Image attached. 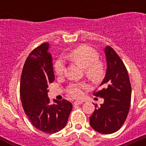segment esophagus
<instances>
[{
	"label": "esophagus",
	"mask_w": 146,
	"mask_h": 146,
	"mask_svg": "<svg viewBox=\"0 0 146 146\" xmlns=\"http://www.w3.org/2000/svg\"><path fill=\"white\" fill-rule=\"evenodd\" d=\"M82 101H75L74 102V104H75V105H78V104H82Z\"/></svg>",
	"instance_id": "obj_1"
}]
</instances>
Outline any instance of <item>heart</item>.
Segmentation results:
<instances>
[{
  "mask_svg": "<svg viewBox=\"0 0 146 146\" xmlns=\"http://www.w3.org/2000/svg\"><path fill=\"white\" fill-rule=\"evenodd\" d=\"M66 57L86 68L87 75L93 79H99L104 73L102 64L99 61V53L89 46L83 45L77 47L67 54ZM54 70L55 74L58 76L64 74L65 70L64 58H59L55 61ZM88 88V86L84 82H73L68 87V92L74 97H80L82 95V91Z\"/></svg>",
  "mask_w": 146,
  "mask_h": 146,
  "instance_id": "heart-1",
  "label": "heart"
}]
</instances>
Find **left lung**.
Instances as JSON below:
<instances>
[{
	"label": "left lung",
	"instance_id": "left-lung-1",
	"mask_svg": "<svg viewBox=\"0 0 146 146\" xmlns=\"http://www.w3.org/2000/svg\"><path fill=\"white\" fill-rule=\"evenodd\" d=\"M107 70L99 91L94 95L104 98V103L98 107L90 117L91 126L96 131L109 135L123 126L128 115L131 103V87L124 64L110 46L104 49Z\"/></svg>",
	"mask_w": 146,
	"mask_h": 146
}]
</instances>
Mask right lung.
Instances as JSON below:
<instances>
[{"instance_id":"add662e5","label":"right lung","mask_w":146,"mask_h":146,"mask_svg":"<svg viewBox=\"0 0 146 146\" xmlns=\"http://www.w3.org/2000/svg\"><path fill=\"white\" fill-rule=\"evenodd\" d=\"M48 43H43L30 53L23 66L20 80V99L25 113L32 124L45 133H55L66 125L72 104L66 99L47 96L48 85L55 80L52 55Z\"/></svg>"}]
</instances>
